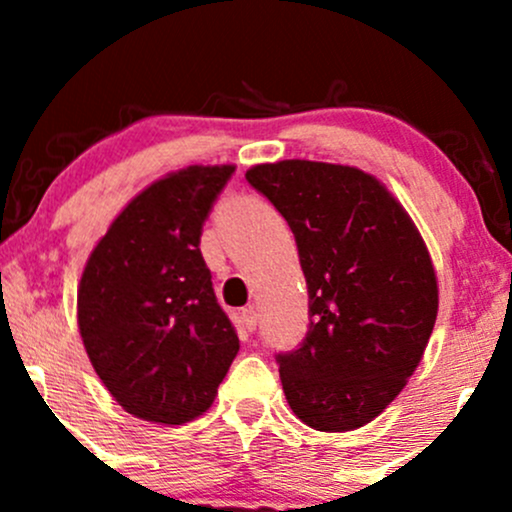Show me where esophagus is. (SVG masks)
<instances>
[{
    "instance_id": "esophagus-1",
    "label": "esophagus",
    "mask_w": 512,
    "mask_h": 512,
    "mask_svg": "<svg viewBox=\"0 0 512 512\" xmlns=\"http://www.w3.org/2000/svg\"><path fill=\"white\" fill-rule=\"evenodd\" d=\"M240 322H243L245 330L255 332V327H257V310L255 308H243V310H240Z\"/></svg>"
}]
</instances>
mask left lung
<instances>
[{
    "instance_id": "left-lung-1",
    "label": "left lung",
    "mask_w": 512,
    "mask_h": 512,
    "mask_svg": "<svg viewBox=\"0 0 512 512\" xmlns=\"http://www.w3.org/2000/svg\"><path fill=\"white\" fill-rule=\"evenodd\" d=\"M245 180L293 231L310 325L276 354L293 414L315 431H354L419 366L438 315V281L419 231L385 185L351 166L279 161Z\"/></svg>"
}]
</instances>
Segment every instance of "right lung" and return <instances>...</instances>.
Listing matches in <instances>:
<instances>
[{"mask_svg":"<svg viewBox=\"0 0 512 512\" xmlns=\"http://www.w3.org/2000/svg\"><path fill=\"white\" fill-rule=\"evenodd\" d=\"M233 166H190L122 209L88 257L79 330L122 409L187 424L211 407L240 344L199 250L202 226Z\"/></svg>","mask_w":512,"mask_h":512,"instance_id":"right-lung-1","label":"right lung"}]
</instances>
